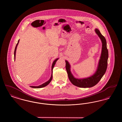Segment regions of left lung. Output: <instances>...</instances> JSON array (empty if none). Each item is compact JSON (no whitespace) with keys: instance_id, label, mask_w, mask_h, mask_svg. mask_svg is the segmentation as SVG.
Listing matches in <instances>:
<instances>
[{"instance_id":"obj_1","label":"left lung","mask_w":122,"mask_h":122,"mask_svg":"<svg viewBox=\"0 0 122 122\" xmlns=\"http://www.w3.org/2000/svg\"><path fill=\"white\" fill-rule=\"evenodd\" d=\"M95 31L102 41V48L97 69L92 76L85 78H76L71 72V66L69 62L67 60H65L66 70L69 79L72 84L77 87L90 88L95 86L104 76L107 69L108 52L107 47L106 40L104 36L102 35L98 29H95Z\"/></svg>"}]
</instances>
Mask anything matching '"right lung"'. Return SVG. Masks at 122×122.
<instances>
[{"label": "right lung", "mask_w": 122, "mask_h": 122, "mask_svg": "<svg viewBox=\"0 0 122 122\" xmlns=\"http://www.w3.org/2000/svg\"><path fill=\"white\" fill-rule=\"evenodd\" d=\"M19 41H20V40H19L18 41L17 44H16V46L15 47V51H14V59H15V54H16V48H17L18 45V44H19ZM58 59H59V58H56V59L53 62V63H52V70H51V71H52V74H51V76L50 78L49 79V80L48 81H46V82H45L44 83L41 84V85L39 86H30V87H31V88H41L45 87V86H47V85L50 83V82L52 80V70H53V68H54V66L55 64H56V62H57V61L58 60Z\"/></svg>", "instance_id": "add662e5"}]
</instances>
